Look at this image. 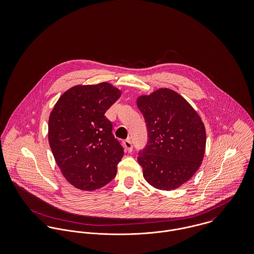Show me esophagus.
Listing matches in <instances>:
<instances>
[{"label": "esophagus", "instance_id": "obj_1", "mask_svg": "<svg viewBox=\"0 0 254 254\" xmlns=\"http://www.w3.org/2000/svg\"><path fill=\"white\" fill-rule=\"evenodd\" d=\"M123 145L125 146V148H126V150L127 151H132L133 150V145H132V142H131V140H130V138H128V139H126L124 142H123Z\"/></svg>", "mask_w": 254, "mask_h": 254}]
</instances>
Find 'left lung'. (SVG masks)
<instances>
[{
  "label": "left lung",
  "mask_w": 254,
  "mask_h": 254,
  "mask_svg": "<svg viewBox=\"0 0 254 254\" xmlns=\"http://www.w3.org/2000/svg\"><path fill=\"white\" fill-rule=\"evenodd\" d=\"M137 106L148 136L138 156L144 178L158 190L178 189L201 164L206 145L204 124L181 95L167 88L140 96Z\"/></svg>",
  "instance_id": "obj_1"
}]
</instances>
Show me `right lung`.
Wrapping results in <instances>:
<instances>
[{
  "label": "right lung",
  "instance_id": "obj_1",
  "mask_svg": "<svg viewBox=\"0 0 254 254\" xmlns=\"http://www.w3.org/2000/svg\"><path fill=\"white\" fill-rule=\"evenodd\" d=\"M111 84L77 85L64 93L49 118V144L64 177L82 190L111 181L124 150L105 113L120 98Z\"/></svg>",
  "mask_w": 254,
  "mask_h": 254
}]
</instances>
